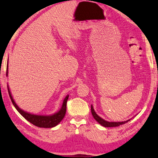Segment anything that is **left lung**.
Wrapping results in <instances>:
<instances>
[{
    "mask_svg": "<svg viewBox=\"0 0 158 158\" xmlns=\"http://www.w3.org/2000/svg\"><path fill=\"white\" fill-rule=\"evenodd\" d=\"M91 113H92V115L93 116V118H94L95 120L97 121L100 123V125H102V126L104 127H118V126H120L121 125H123V124H125V123H127L128 122L129 120H126V121H124V122H107V121L103 120V119L101 118L100 117H99L96 113L94 110V109H93V106H91Z\"/></svg>",
    "mask_w": 158,
    "mask_h": 158,
    "instance_id": "obj_1",
    "label": "left lung"
}]
</instances>
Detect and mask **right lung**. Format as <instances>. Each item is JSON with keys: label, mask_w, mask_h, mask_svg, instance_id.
Masks as SVG:
<instances>
[{"label": "right lung", "mask_w": 158, "mask_h": 158, "mask_svg": "<svg viewBox=\"0 0 158 158\" xmlns=\"http://www.w3.org/2000/svg\"><path fill=\"white\" fill-rule=\"evenodd\" d=\"M8 75V66H7L6 70V75ZM8 90L9 93V96H10L11 101H12L13 106H15L17 110L19 112L23 117H24L27 120L30 122L32 124L35 125V126L39 127H45V128H48V127H52L56 126L61 120H63V118L65 117V113H66V104H67V101L68 99L69 95H67L65 99L63 100V106L61 107V109L59 110L58 113H55L54 115H50V116H45V115H33V114H31L26 112H24L20 109L18 106L15 104L14 100H13L12 95L10 94V90L8 86Z\"/></svg>", "instance_id": "1"}]
</instances>
